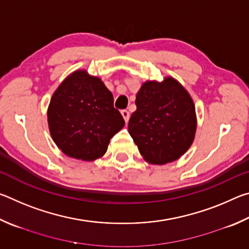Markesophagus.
I'll list each match as a JSON object with an SVG mask.
<instances>
[{
  "label": "esophagus",
  "instance_id": "esophagus-1",
  "mask_svg": "<svg viewBox=\"0 0 249 249\" xmlns=\"http://www.w3.org/2000/svg\"><path fill=\"white\" fill-rule=\"evenodd\" d=\"M121 114H122V116H123L124 121L126 122V123H127L128 120H129V112L126 111V109H123V111H121Z\"/></svg>",
  "mask_w": 249,
  "mask_h": 249
}]
</instances>
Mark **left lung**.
I'll return each mask as SVG.
<instances>
[{
	"instance_id": "8db88e82",
	"label": "left lung",
	"mask_w": 249,
	"mask_h": 249,
	"mask_svg": "<svg viewBox=\"0 0 249 249\" xmlns=\"http://www.w3.org/2000/svg\"><path fill=\"white\" fill-rule=\"evenodd\" d=\"M136 111L128 132L147 162L165 165L179 159L191 146L196 129L195 103L171 77L146 81L136 95Z\"/></svg>"
}]
</instances>
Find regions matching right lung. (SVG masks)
<instances>
[{
  "label": "right lung",
  "mask_w": 249,
  "mask_h": 249,
  "mask_svg": "<svg viewBox=\"0 0 249 249\" xmlns=\"http://www.w3.org/2000/svg\"><path fill=\"white\" fill-rule=\"evenodd\" d=\"M113 94L102 80L77 70L54 91L48 107L53 142L69 157L92 161L107 153L109 140L124 127Z\"/></svg>",
  "instance_id": "1"
}]
</instances>
